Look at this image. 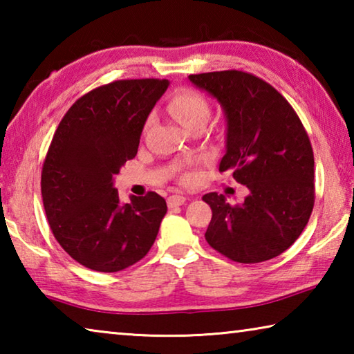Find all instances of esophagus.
Masks as SVG:
<instances>
[{
	"mask_svg": "<svg viewBox=\"0 0 354 354\" xmlns=\"http://www.w3.org/2000/svg\"><path fill=\"white\" fill-rule=\"evenodd\" d=\"M184 203H185V196H183V195H171V196H169V200H167V205H169V207L183 206Z\"/></svg>",
	"mask_w": 354,
	"mask_h": 354,
	"instance_id": "esophagus-1",
	"label": "esophagus"
}]
</instances>
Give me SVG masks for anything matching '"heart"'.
Here are the masks:
<instances>
[{"mask_svg":"<svg viewBox=\"0 0 354 354\" xmlns=\"http://www.w3.org/2000/svg\"><path fill=\"white\" fill-rule=\"evenodd\" d=\"M169 109L178 122L187 129L196 123L205 124L211 113L207 100L200 92L187 87L173 92L169 101ZM147 124H149V122Z\"/></svg>","mask_w":354,"mask_h":354,"instance_id":"obj_1","label":"heart"}]
</instances>
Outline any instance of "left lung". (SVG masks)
Here are the masks:
<instances>
[{
  "label": "left lung",
  "mask_w": 354,
  "mask_h": 354,
  "mask_svg": "<svg viewBox=\"0 0 354 354\" xmlns=\"http://www.w3.org/2000/svg\"><path fill=\"white\" fill-rule=\"evenodd\" d=\"M226 117L220 171L248 187L242 205L203 196L212 209L206 241L227 259L257 263L279 256L301 234L314 207V153L301 120L270 84L247 71L190 75Z\"/></svg>",
  "instance_id": "left-lung-1"
}]
</instances>
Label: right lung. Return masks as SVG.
I'll list each match as a JSON object with an SVG mask.
<instances>
[{
    "instance_id": "right-lung-1",
    "label": "right lung",
    "mask_w": 354,
    "mask_h": 354,
    "mask_svg": "<svg viewBox=\"0 0 354 354\" xmlns=\"http://www.w3.org/2000/svg\"><path fill=\"white\" fill-rule=\"evenodd\" d=\"M167 80H123L93 88L59 123L41 169V198L59 245L95 272H120L147 256L167 214L156 192L122 205L113 175L133 159Z\"/></svg>"
}]
</instances>
